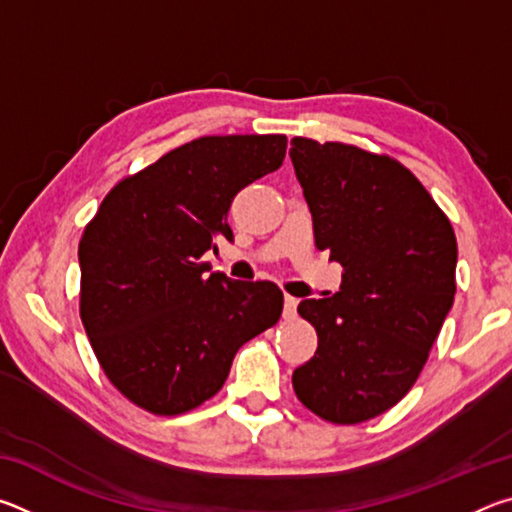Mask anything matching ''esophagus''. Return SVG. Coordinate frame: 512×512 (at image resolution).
I'll return each instance as SVG.
<instances>
[{
    "label": "esophagus",
    "instance_id": "obj_1",
    "mask_svg": "<svg viewBox=\"0 0 512 512\" xmlns=\"http://www.w3.org/2000/svg\"><path fill=\"white\" fill-rule=\"evenodd\" d=\"M296 316H298V298L287 296V298H284V318L291 320Z\"/></svg>",
    "mask_w": 512,
    "mask_h": 512
}]
</instances>
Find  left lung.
<instances>
[{
    "label": "left lung",
    "mask_w": 512,
    "mask_h": 512,
    "mask_svg": "<svg viewBox=\"0 0 512 512\" xmlns=\"http://www.w3.org/2000/svg\"><path fill=\"white\" fill-rule=\"evenodd\" d=\"M291 162L318 250L343 266L341 291L298 314L318 348L293 391L318 418L359 424L402 400L420 377L456 296V235L447 214L391 155L293 137Z\"/></svg>",
    "instance_id": "8db88e82"
}]
</instances>
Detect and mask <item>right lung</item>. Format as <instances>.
Returning <instances> with one entry per match:
<instances>
[{
  "instance_id": "add662e5",
  "label": "right lung",
  "mask_w": 512,
  "mask_h": 512,
  "mask_svg": "<svg viewBox=\"0 0 512 512\" xmlns=\"http://www.w3.org/2000/svg\"><path fill=\"white\" fill-rule=\"evenodd\" d=\"M284 135H212L121 178L85 225L81 320L110 384L153 415H180L221 391L237 350L273 327V282L207 273L214 237L232 239L241 189L282 167Z\"/></svg>"
}]
</instances>
